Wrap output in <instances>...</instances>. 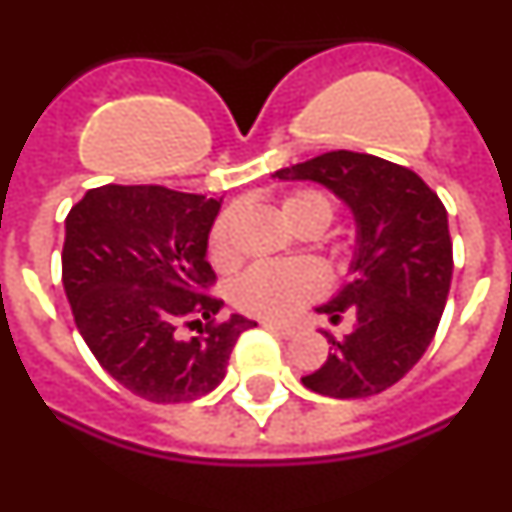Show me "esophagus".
Returning <instances> with one entry per match:
<instances>
[{
	"label": "esophagus",
	"mask_w": 512,
	"mask_h": 512,
	"mask_svg": "<svg viewBox=\"0 0 512 512\" xmlns=\"http://www.w3.org/2000/svg\"><path fill=\"white\" fill-rule=\"evenodd\" d=\"M264 325L266 330H274V333H279V336H284V338H292L295 336V328H289V325H279V323H271V320H264Z\"/></svg>",
	"instance_id": "1"
}]
</instances>
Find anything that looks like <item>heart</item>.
Here are the masks:
<instances>
[{
  "mask_svg": "<svg viewBox=\"0 0 512 512\" xmlns=\"http://www.w3.org/2000/svg\"><path fill=\"white\" fill-rule=\"evenodd\" d=\"M284 223L292 230L305 225L325 228L333 217V200L320 189H295L282 200ZM210 259L217 269L238 261L235 243V212H223L212 225ZM323 274L310 264H261L253 266L233 284V302L238 310L256 318L287 320L307 300L320 295Z\"/></svg>",
  "mask_w": 512,
  "mask_h": 512,
  "instance_id": "obj_1",
  "label": "heart"
}]
</instances>
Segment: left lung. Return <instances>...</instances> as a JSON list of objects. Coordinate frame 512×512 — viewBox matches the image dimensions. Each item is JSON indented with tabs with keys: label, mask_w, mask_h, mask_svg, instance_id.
<instances>
[{
	"label": "left lung",
	"mask_w": 512,
	"mask_h": 512,
	"mask_svg": "<svg viewBox=\"0 0 512 512\" xmlns=\"http://www.w3.org/2000/svg\"><path fill=\"white\" fill-rule=\"evenodd\" d=\"M271 176L320 184L356 225L351 279L315 307L330 323L351 310L354 330L341 341L323 330L333 351L302 384L338 400L379 395L418 364L436 336L454 271L446 207L415 171L369 153L330 151Z\"/></svg>",
	"instance_id": "8db88e82"
}]
</instances>
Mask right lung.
Returning <instances> with one entry per match:
<instances>
[{
  "label": "right lung",
  "mask_w": 512,
  "mask_h": 512,
  "mask_svg": "<svg viewBox=\"0 0 512 512\" xmlns=\"http://www.w3.org/2000/svg\"><path fill=\"white\" fill-rule=\"evenodd\" d=\"M220 205L156 184H104L66 217L61 271L76 328L104 372L143 400L212 392L238 336L256 325L238 312L212 323L223 302L205 295L215 282L207 243ZM179 322L201 336L182 339Z\"/></svg>",
  "instance_id": "1"
}]
</instances>
